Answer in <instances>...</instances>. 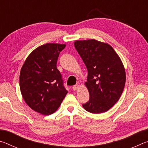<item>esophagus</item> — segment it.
<instances>
[{
	"label": "esophagus",
	"mask_w": 148,
	"mask_h": 148,
	"mask_svg": "<svg viewBox=\"0 0 148 148\" xmlns=\"http://www.w3.org/2000/svg\"><path fill=\"white\" fill-rule=\"evenodd\" d=\"M79 89V85L78 84H76V85H74V86H72V89L74 90V91H76Z\"/></svg>",
	"instance_id": "esophagus-1"
}]
</instances>
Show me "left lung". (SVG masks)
Here are the masks:
<instances>
[{"instance_id": "left-lung-1", "label": "left lung", "mask_w": 148, "mask_h": 148, "mask_svg": "<svg viewBox=\"0 0 148 148\" xmlns=\"http://www.w3.org/2000/svg\"><path fill=\"white\" fill-rule=\"evenodd\" d=\"M74 47L88 72L85 85L89 100L82 106L92 114L108 111L118 101L125 87L126 75L121 59L111 46L94 39L76 40Z\"/></svg>"}]
</instances>
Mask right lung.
<instances>
[{"label":"right lung","instance_id":"right-lung-1","mask_svg":"<svg viewBox=\"0 0 148 148\" xmlns=\"http://www.w3.org/2000/svg\"><path fill=\"white\" fill-rule=\"evenodd\" d=\"M65 46L51 43L39 46L31 52L21 69L19 86L24 101L41 114L54 113L68 92L57 69L59 53Z\"/></svg>","mask_w":148,"mask_h":148}]
</instances>
